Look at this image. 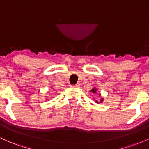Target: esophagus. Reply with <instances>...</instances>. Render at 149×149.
<instances>
[{"label":"esophagus","instance_id":"esophagus-1","mask_svg":"<svg viewBox=\"0 0 149 149\" xmlns=\"http://www.w3.org/2000/svg\"><path fill=\"white\" fill-rule=\"evenodd\" d=\"M79 86H80V84H75V85H71L70 86V87H79Z\"/></svg>","mask_w":149,"mask_h":149}]
</instances>
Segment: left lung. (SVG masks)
I'll return each instance as SVG.
<instances>
[{"mask_svg":"<svg viewBox=\"0 0 149 149\" xmlns=\"http://www.w3.org/2000/svg\"><path fill=\"white\" fill-rule=\"evenodd\" d=\"M91 91H92V92H93V93L95 94L96 92H97V89H95V88H93V89H92V90H91ZM103 100H104L103 99H102V100H100V102H103ZM96 102H97V103H100V102H97V101H96Z\"/></svg>","mask_w":149,"mask_h":149,"instance_id":"left-lung-1","label":"left lung"}]
</instances>
